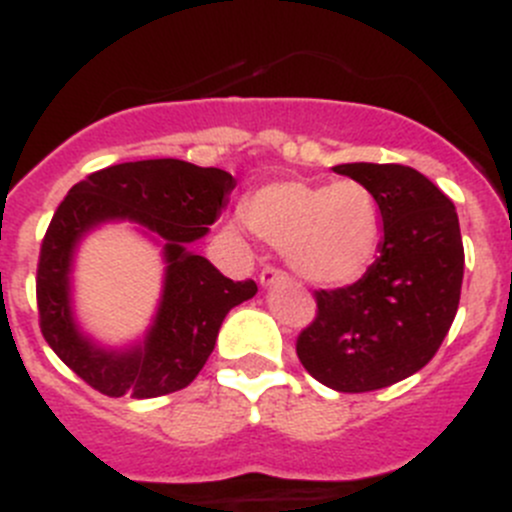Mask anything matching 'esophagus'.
Masks as SVG:
<instances>
[{
	"label": "esophagus",
	"mask_w": 512,
	"mask_h": 512,
	"mask_svg": "<svg viewBox=\"0 0 512 512\" xmlns=\"http://www.w3.org/2000/svg\"><path fill=\"white\" fill-rule=\"evenodd\" d=\"M258 278H261V286H276V283L288 281L286 271H281V268H276V266L261 268V273H258Z\"/></svg>",
	"instance_id": "1"
}]
</instances>
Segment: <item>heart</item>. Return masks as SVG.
Listing matches in <instances>:
<instances>
[{
	"label": "heart",
	"instance_id": "obj_1",
	"mask_svg": "<svg viewBox=\"0 0 512 512\" xmlns=\"http://www.w3.org/2000/svg\"><path fill=\"white\" fill-rule=\"evenodd\" d=\"M244 221L318 286L361 278L383 241L381 204L358 181H271L246 199Z\"/></svg>",
	"mask_w": 512,
	"mask_h": 512
}]
</instances>
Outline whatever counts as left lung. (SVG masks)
<instances>
[{"instance_id":"left-lung-1","label":"left lung","mask_w":512,"mask_h":512,"mask_svg":"<svg viewBox=\"0 0 512 512\" xmlns=\"http://www.w3.org/2000/svg\"><path fill=\"white\" fill-rule=\"evenodd\" d=\"M376 194L381 254L341 288H318L316 318L298 333L308 373L341 393H366L413 376L450 331L463 286L455 206L421 171L403 164H341Z\"/></svg>"}]
</instances>
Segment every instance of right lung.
Returning a JSON list of instances; mask_svg holds the SVG:
<instances>
[{
	"instance_id": "add662e5",
	"label": "right lung",
	"mask_w": 512,
	"mask_h": 512,
	"mask_svg": "<svg viewBox=\"0 0 512 512\" xmlns=\"http://www.w3.org/2000/svg\"><path fill=\"white\" fill-rule=\"evenodd\" d=\"M236 186L226 171L179 159L129 161L74 184L44 234L37 263L39 328L52 351L109 398H159L189 386L216 346L226 313L249 301L256 281H231L186 246L219 219ZM109 218L139 220L167 241V286L144 347L116 354L91 347L68 308V263L76 241Z\"/></svg>"
}]
</instances>
